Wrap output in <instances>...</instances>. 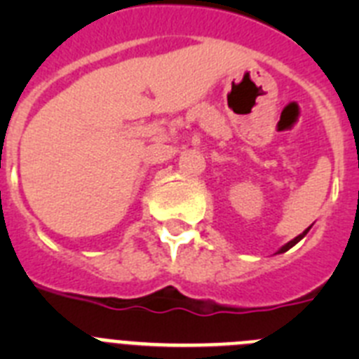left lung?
I'll list each match as a JSON object with an SVG mask.
<instances>
[{
  "mask_svg": "<svg viewBox=\"0 0 359 359\" xmlns=\"http://www.w3.org/2000/svg\"><path fill=\"white\" fill-rule=\"evenodd\" d=\"M309 228H311V226H309ZM309 228H307V230H304L302 233H300V236H297V237H294L293 241H290V243H287V244H284V246H282V248L278 250L277 253H284V252H287V250H290V248H293V246H294V244L298 243V241H302L304 237H306V233H307V231H309Z\"/></svg>",
  "mask_w": 359,
  "mask_h": 359,
  "instance_id": "8db88e82",
  "label": "left lung"
}]
</instances>
